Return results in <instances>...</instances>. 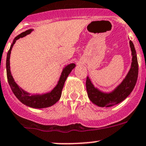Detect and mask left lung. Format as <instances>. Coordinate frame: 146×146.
I'll list each match as a JSON object with an SVG mask.
<instances>
[{
    "label": "left lung",
    "mask_w": 146,
    "mask_h": 146,
    "mask_svg": "<svg viewBox=\"0 0 146 146\" xmlns=\"http://www.w3.org/2000/svg\"><path fill=\"white\" fill-rule=\"evenodd\" d=\"M132 59L131 68L125 79L110 93H104L95 88L88 76L86 78V89L88 97L93 104L99 107H110L125 100L135 88L138 77L139 65L134 44L130 40Z\"/></svg>",
    "instance_id": "left-lung-1"
}]
</instances>
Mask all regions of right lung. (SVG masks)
I'll list each match as a JSON object with an SVG mask.
<instances>
[{
  "label": "right lung",
  "mask_w": 146,
  "mask_h": 146,
  "mask_svg": "<svg viewBox=\"0 0 146 146\" xmlns=\"http://www.w3.org/2000/svg\"><path fill=\"white\" fill-rule=\"evenodd\" d=\"M32 30L33 29H28V30H26L25 32L18 35L14 38L13 43L11 44L10 46V48H9V51L7 52V60H6L7 81L13 93L21 103L29 106V107L33 108H44L50 107V106H53L60 99L62 94V90H63V86H64L65 80H66L68 75L70 74V73L71 72L72 70L75 68L76 65L74 63H71V64L68 65V66H66L63 69L61 75H60L59 81L58 82V84L50 92L42 95H30L29 93L23 90L15 83L14 78L11 76L10 67H9V58H10L11 50L16 40L20 38L25 36L27 34L30 33Z\"/></svg>",
  "instance_id": "add662e5"
}]
</instances>
